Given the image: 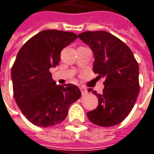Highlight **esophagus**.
<instances>
[{
  "instance_id": "34e87169",
  "label": "esophagus",
  "mask_w": 154,
  "mask_h": 154,
  "mask_svg": "<svg viewBox=\"0 0 154 154\" xmlns=\"http://www.w3.org/2000/svg\"><path fill=\"white\" fill-rule=\"evenodd\" d=\"M80 91H81V93L83 96H85V95L88 94V90H87V88H84V87L80 88Z\"/></svg>"
}]
</instances>
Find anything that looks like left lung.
Masks as SVG:
<instances>
[{
    "mask_svg": "<svg viewBox=\"0 0 154 154\" xmlns=\"http://www.w3.org/2000/svg\"><path fill=\"white\" fill-rule=\"evenodd\" d=\"M79 38L93 53V72L106 79L102 94L88 89L98 97V106L87 116L100 127L117 125L125 119L138 97V63L125 43L109 32H85Z\"/></svg>",
    "mask_w": 154,
    "mask_h": 154,
    "instance_id": "obj_1",
    "label": "left lung"
}]
</instances>
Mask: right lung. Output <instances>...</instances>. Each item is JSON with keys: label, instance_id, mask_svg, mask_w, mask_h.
<instances>
[{"label": "right lung", "instance_id": "right-lung-1", "mask_svg": "<svg viewBox=\"0 0 154 154\" xmlns=\"http://www.w3.org/2000/svg\"><path fill=\"white\" fill-rule=\"evenodd\" d=\"M77 37L73 32L45 30L18 51L11 70L14 96L22 113L34 125L47 128L61 123L70 105L81 97L76 85H57L49 72L59 64L62 49Z\"/></svg>", "mask_w": 154, "mask_h": 154}]
</instances>
